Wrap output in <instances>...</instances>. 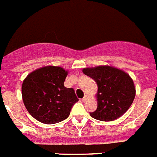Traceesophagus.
Listing matches in <instances>:
<instances>
[{
  "instance_id": "34e87169",
  "label": "esophagus",
  "mask_w": 157,
  "mask_h": 157,
  "mask_svg": "<svg viewBox=\"0 0 157 157\" xmlns=\"http://www.w3.org/2000/svg\"><path fill=\"white\" fill-rule=\"evenodd\" d=\"M87 99H88V96L86 94H85V95H84V97L82 98V101H86V100H87Z\"/></svg>"
}]
</instances>
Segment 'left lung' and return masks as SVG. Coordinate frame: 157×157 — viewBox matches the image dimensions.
Masks as SVG:
<instances>
[{"instance_id":"8db88e82","label":"left lung","mask_w":157,"mask_h":157,"mask_svg":"<svg viewBox=\"0 0 157 157\" xmlns=\"http://www.w3.org/2000/svg\"><path fill=\"white\" fill-rule=\"evenodd\" d=\"M98 85V108L90 113L94 119L111 121L121 117L132 105L136 94L133 81L128 74L110 66L82 70Z\"/></svg>"}]
</instances>
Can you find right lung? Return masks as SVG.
Listing matches in <instances>:
<instances>
[{"label":"right lung","instance_id":"add662e5","mask_svg":"<svg viewBox=\"0 0 157 157\" xmlns=\"http://www.w3.org/2000/svg\"><path fill=\"white\" fill-rule=\"evenodd\" d=\"M67 71L55 66L36 70L22 84L23 101L35 119L44 124H56L67 118L78 101L73 88L64 86Z\"/></svg>","mask_w":157,"mask_h":157}]
</instances>
